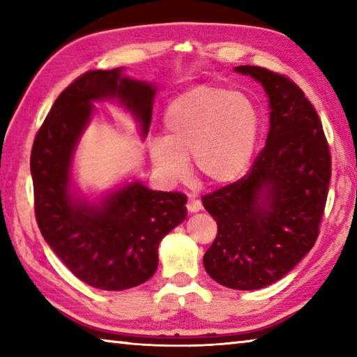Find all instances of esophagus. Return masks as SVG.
I'll use <instances>...</instances> for the list:
<instances>
[{
    "label": "esophagus",
    "instance_id": "34e87169",
    "mask_svg": "<svg viewBox=\"0 0 357 357\" xmlns=\"http://www.w3.org/2000/svg\"><path fill=\"white\" fill-rule=\"evenodd\" d=\"M200 209H202L200 200H197V198H193V197H190L189 200H187V211H189V213H198Z\"/></svg>",
    "mask_w": 357,
    "mask_h": 357
}]
</instances>
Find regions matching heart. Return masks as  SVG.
<instances>
[{
  "mask_svg": "<svg viewBox=\"0 0 357 357\" xmlns=\"http://www.w3.org/2000/svg\"><path fill=\"white\" fill-rule=\"evenodd\" d=\"M259 112L249 96L200 84L174 98L164 113L165 138L151 143L153 165L165 183L189 176L193 162L214 184H231L249 168L259 138Z\"/></svg>",
  "mask_w": 357,
  "mask_h": 357,
  "instance_id": "1",
  "label": "heart"
}]
</instances>
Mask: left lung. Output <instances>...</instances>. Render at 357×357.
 <instances>
[{
    "label": "left lung",
    "mask_w": 357,
    "mask_h": 357,
    "mask_svg": "<svg viewBox=\"0 0 357 357\" xmlns=\"http://www.w3.org/2000/svg\"><path fill=\"white\" fill-rule=\"evenodd\" d=\"M234 70L264 88L269 132L250 172L203 198L217 222L203 264L220 285L249 291L280 280L315 244L331 153L318 113L298 84L258 66Z\"/></svg>",
    "instance_id": "obj_1"
}]
</instances>
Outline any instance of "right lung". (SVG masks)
<instances>
[{"label": "right lung", "instance_id": "1", "mask_svg": "<svg viewBox=\"0 0 357 357\" xmlns=\"http://www.w3.org/2000/svg\"><path fill=\"white\" fill-rule=\"evenodd\" d=\"M123 68L89 70L58 96L31 149L34 211L42 236L82 282L107 291L142 285L159 264L160 241L187 217V197L132 181L89 202L72 187V160L94 102L116 100L148 135L157 88Z\"/></svg>", "mask_w": 357, "mask_h": 357}]
</instances>
